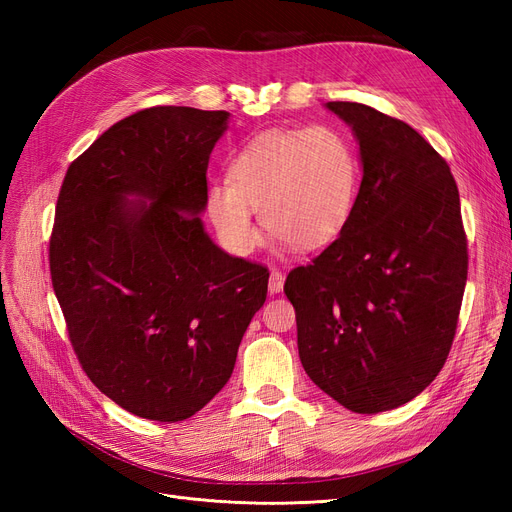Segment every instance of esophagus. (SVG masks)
<instances>
[{
  "label": "esophagus",
  "instance_id": "esophagus-1",
  "mask_svg": "<svg viewBox=\"0 0 512 512\" xmlns=\"http://www.w3.org/2000/svg\"><path fill=\"white\" fill-rule=\"evenodd\" d=\"M284 288V273L280 269H271V277H269V290L271 292H282Z\"/></svg>",
  "mask_w": 512,
  "mask_h": 512
}]
</instances>
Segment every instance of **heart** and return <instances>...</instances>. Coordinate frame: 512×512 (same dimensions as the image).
I'll list each match as a JSON object with an SVG mask.
<instances>
[{
  "instance_id": "b5f03b06",
  "label": "heart",
  "mask_w": 512,
  "mask_h": 512,
  "mask_svg": "<svg viewBox=\"0 0 512 512\" xmlns=\"http://www.w3.org/2000/svg\"><path fill=\"white\" fill-rule=\"evenodd\" d=\"M356 198V158L329 126L269 130L254 136L205 196L207 218L232 254L256 250L260 232L309 252L344 230Z\"/></svg>"
}]
</instances>
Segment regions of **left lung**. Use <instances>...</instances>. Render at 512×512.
Instances as JSON below:
<instances>
[{"label": "left lung", "mask_w": 512, "mask_h": 512, "mask_svg": "<svg viewBox=\"0 0 512 512\" xmlns=\"http://www.w3.org/2000/svg\"><path fill=\"white\" fill-rule=\"evenodd\" d=\"M352 126L363 181L339 237L292 269L307 376L337 404L376 414L408 404L451 352L468 239L446 160L401 119L359 102H329Z\"/></svg>", "instance_id": "obj_1"}]
</instances>
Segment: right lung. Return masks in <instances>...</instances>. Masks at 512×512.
<instances>
[{"label": "right lung", "instance_id": "add662e5", "mask_svg": "<svg viewBox=\"0 0 512 512\" xmlns=\"http://www.w3.org/2000/svg\"><path fill=\"white\" fill-rule=\"evenodd\" d=\"M226 121L145 108L96 138L59 190L49 265L70 344L106 397L149 421H183L222 391L267 299L269 269L222 252L198 218Z\"/></svg>", "mask_w": 512, "mask_h": 512}]
</instances>
